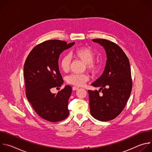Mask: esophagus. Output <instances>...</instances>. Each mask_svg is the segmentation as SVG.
I'll return each instance as SVG.
<instances>
[{
    "mask_svg": "<svg viewBox=\"0 0 152 152\" xmlns=\"http://www.w3.org/2000/svg\"><path fill=\"white\" fill-rule=\"evenodd\" d=\"M72 89H73V90L76 91V90H77L79 89V87H77V86H73Z\"/></svg>",
    "mask_w": 152,
    "mask_h": 152,
    "instance_id": "34e87169",
    "label": "esophagus"
}]
</instances>
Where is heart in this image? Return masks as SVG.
I'll use <instances>...</instances> for the list:
<instances>
[{
	"label": "heart",
	"mask_w": 152,
	"mask_h": 152,
	"mask_svg": "<svg viewBox=\"0 0 152 152\" xmlns=\"http://www.w3.org/2000/svg\"><path fill=\"white\" fill-rule=\"evenodd\" d=\"M70 55L74 58H78L85 63V67L90 72L94 73L97 69V64L94 61L96 57L94 51L90 48L83 47L77 48L71 52ZM70 58L66 55L63 56L60 61V66L61 69L67 72L70 69ZM89 79L87 74H72L67 76V82L73 85L82 86L85 85Z\"/></svg>",
	"instance_id": "b5f03b06"
}]
</instances>
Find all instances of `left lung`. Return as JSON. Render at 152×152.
Wrapping results in <instances>:
<instances>
[{
	"label": "left lung",
	"mask_w": 152,
	"mask_h": 152,
	"mask_svg": "<svg viewBox=\"0 0 152 152\" xmlns=\"http://www.w3.org/2000/svg\"><path fill=\"white\" fill-rule=\"evenodd\" d=\"M92 40L103 47L107 60L103 74L91 83L99 90H88L90 113L96 119L107 121L122 112L131 95V67L126 55L115 43L102 38Z\"/></svg>",
	"instance_id": "1"
}]
</instances>
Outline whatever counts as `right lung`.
Segmentation results:
<instances>
[{"label":"right lung","mask_w":152,"mask_h":152,"mask_svg":"<svg viewBox=\"0 0 152 152\" xmlns=\"http://www.w3.org/2000/svg\"><path fill=\"white\" fill-rule=\"evenodd\" d=\"M52 39L34 47L28 55L24 65L26 95L36 113L50 122L60 121L69 115V99L72 87L66 85L57 94L50 90L60 87L63 79L60 73L58 59L60 54L75 45Z\"/></svg>","instance_id":"right-lung-1"}]
</instances>
